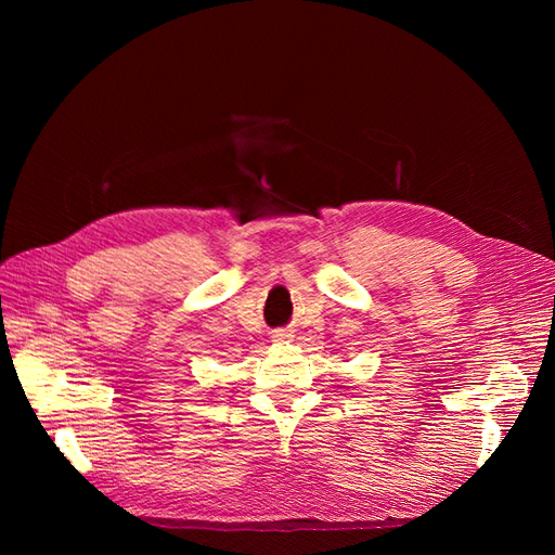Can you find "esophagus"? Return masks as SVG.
I'll return each instance as SVG.
<instances>
[{
	"instance_id": "esophagus-1",
	"label": "esophagus",
	"mask_w": 555,
	"mask_h": 555,
	"mask_svg": "<svg viewBox=\"0 0 555 555\" xmlns=\"http://www.w3.org/2000/svg\"><path fill=\"white\" fill-rule=\"evenodd\" d=\"M289 338H292V333L289 331H273V340L275 343H289Z\"/></svg>"
}]
</instances>
